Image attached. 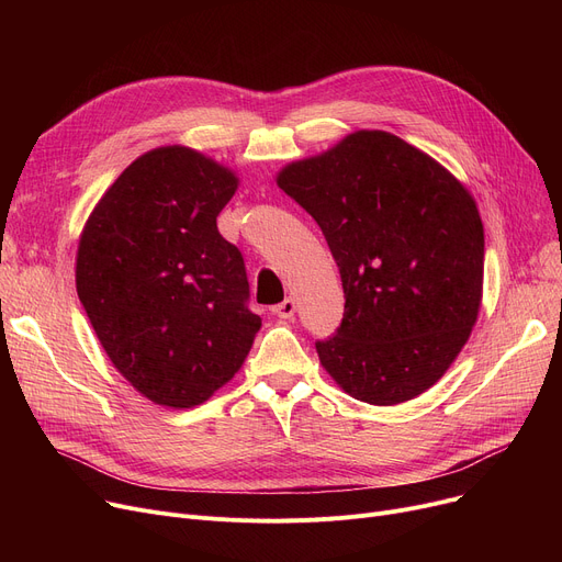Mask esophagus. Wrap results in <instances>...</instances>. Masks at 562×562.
I'll return each instance as SVG.
<instances>
[{"mask_svg":"<svg viewBox=\"0 0 562 562\" xmlns=\"http://www.w3.org/2000/svg\"><path fill=\"white\" fill-rule=\"evenodd\" d=\"M273 312H276L280 318H291L293 314H296V301H293V299H284L280 305L273 307Z\"/></svg>","mask_w":562,"mask_h":562,"instance_id":"obj_1","label":"esophagus"}]
</instances>
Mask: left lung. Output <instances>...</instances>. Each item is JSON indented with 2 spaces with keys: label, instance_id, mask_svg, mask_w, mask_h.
Listing matches in <instances>:
<instances>
[{
  "label": "left lung",
  "instance_id": "1",
  "mask_svg": "<svg viewBox=\"0 0 562 562\" xmlns=\"http://www.w3.org/2000/svg\"><path fill=\"white\" fill-rule=\"evenodd\" d=\"M278 187L316 221L339 266L344 318L316 341L321 364L371 405L424 394L479 316L485 236L474 198L415 145L378 130L286 166Z\"/></svg>",
  "mask_w": 562,
  "mask_h": 562
}]
</instances>
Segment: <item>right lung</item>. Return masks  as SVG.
Masks as SVG:
<instances>
[{
	"label": "right lung",
	"mask_w": 562,
	"mask_h": 562,
	"mask_svg": "<svg viewBox=\"0 0 562 562\" xmlns=\"http://www.w3.org/2000/svg\"><path fill=\"white\" fill-rule=\"evenodd\" d=\"M234 172L180 145L138 157L79 239L77 293L113 367L150 401L204 403L239 371L261 318L216 216Z\"/></svg>",
	"instance_id": "add662e5"
}]
</instances>
